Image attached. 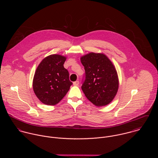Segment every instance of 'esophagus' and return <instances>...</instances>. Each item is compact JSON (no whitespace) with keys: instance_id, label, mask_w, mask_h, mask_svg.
I'll return each instance as SVG.
<instances>
[{"instance_id":"esophagus-1","label":"esophagus","mask_w":158,"mask_h":158,"mask_svg":"<svg viewBox=\"0 0 158 158\" xmlns=\"http://www.w3.org/2000/svg\"><path fill=\"white\" fill-rule=\"evenodd\" d=\"M73 85L74 86H78V85H79V81H74L73 83Z\"/></svg>"}]
</instances>
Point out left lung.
I'll use <instances>...</instances> for the list:
<instances>
[{"label":"left lung","mask_w":158,"mask_h":158,"mask_svg":"<svg viewBox=\"0 0 158 158\" xmlns=\"http://www.w3.org/2000/svg\"><path fill=\"white\" fill-rule=\"evenodd\" d=\"M85 70L81 86L86 98L97 106H106L113 101L118 88L115 68L103 53L90 52L81 57Z\"/></svg>","instance_id":"1"}]
</instances>
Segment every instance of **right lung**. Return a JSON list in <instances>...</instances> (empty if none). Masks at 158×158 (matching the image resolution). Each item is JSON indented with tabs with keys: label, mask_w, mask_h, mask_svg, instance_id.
<instances>
[{
	"label": "right lung",
	"mask_w": 158,
	"mask_h": 158,
	"mask_svg": "<svg viewBox=\"0 0 158 158\" xmlns=\"http://www.w3.org/2000/svg\"><path fill=\"white\" fill-rule=\"evenodd\" d=\"M66 57L50 55L44 58L36 70L33 88L38 98L44 104L55 105L67 94L72 83L64 68Z\"/></svg>",
	"instance_id": "right-lung-1"
}]
</instances>
